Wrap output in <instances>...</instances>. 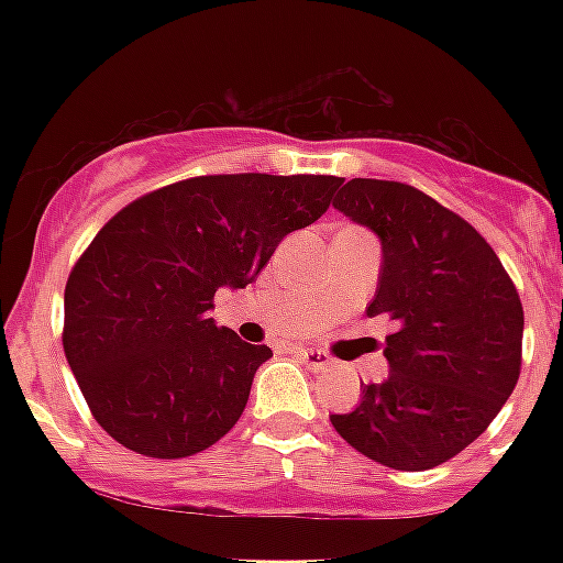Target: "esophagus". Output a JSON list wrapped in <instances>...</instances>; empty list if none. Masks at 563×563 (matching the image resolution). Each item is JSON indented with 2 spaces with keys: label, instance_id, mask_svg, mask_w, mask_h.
<instances>
[{
  "label": "esophagus",
  "instance_id": "34e87169",
  "mask_svg": "<svg viewBox=\"0 0 563 563\" xmlns=\"http://www.w3.org/2000/svg\"><path fill=\"white\" fill-rule=\"evenodd\" d=\"M303 360V365H307L309 371H324L330 368V356H327L324 351H316V347H298L295 351Z\"/></svg>",
  "mask_w": 563,
  "mask_h": 563
}]
</instances>
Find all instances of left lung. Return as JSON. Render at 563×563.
Masks as SVG:
<instances>
[{
    "mask_svg": "<svg viewBox=\"0 0 563 563\" xmlns=\"http://www.w3.org/2000/svg\"><path fill=\"white\" fill-rule=\"evenodd\" d=\"M333 207L379 239L368 316H388L397 330L385 335L388 376L330 420L353 450L385 467H438L473 444L515 391L520 295L494 247L409 184L353 178Z\"/></svg>",
    "mask_w": 563,
    "mask_h": 563,
    "instance_id": "left-lung-1",
    "label": "left lung"
}]
</instances>
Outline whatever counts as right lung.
I'll list each match as a JSON object with an SVG mask.
<instances>
[{"instance_id": "obj_1", "label": "right lung", "mask_w": 563, "mask_h": 563, "mask_svg": "<svg viewBox=\"0 0 563 563\" xmlns=\"http://www.w3.org/2000/svg\"><path fill=\"white\" fill-rule=\"evenodd\" d=\"M333 175H207L119 210L64 291V353L92 418L152 459H187L245 411L272 347L210 318L245 289L291 230L324 216Z\"/></svg>"}]
</instances>
